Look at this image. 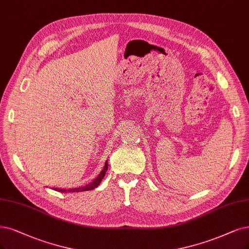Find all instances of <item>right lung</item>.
Masks as SVG:
<instances>
[{
    "instance_id": "1",
    "label": "right lung",
    "mask_w": 249,
    "mask_h": 249,
    "mask_svg": "<svg viewBox=\"0 0 249 249\" xmlns=\"http://www.w3.org/2000/svg\"><path fill=\"white\" fill-rule=\"evenodd\" d=\"M107 160L106 161V164H105V166H104V169L100 171V173L98 174L97 176V178L94 179V180H92V182H90V183H88L87 186H84V187H81V188H76V189H69V190H66V189H57V188H55L54 190L55 191H57V192H61V193H70V192H71V193H73V192H84V191H90V190H93V189H95V188H97L98 186H99V183L101 182V180L104 179V178H105V176H106V173H107Z\"/></svg>"
}]
</instances>
